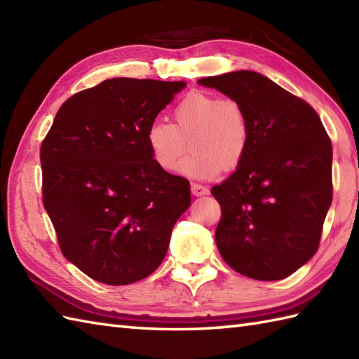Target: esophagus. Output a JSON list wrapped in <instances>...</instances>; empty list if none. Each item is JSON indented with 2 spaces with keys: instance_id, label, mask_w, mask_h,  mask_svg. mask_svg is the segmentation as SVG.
Here are the masks:
<instances>
[{
  "instance_id": "esophagus-1",
  "label": "esophagus",
  "mask_w": 359,
  "mask_h": 359,
  "mask_svg": "<svg viewBox=\"0 0 359 359\" xmlns=\"http://www.w3.org/2000/svg\"><path fill=\"white\" fill-rule=\"evenodd\" d=\"M191 193L194 196H205V194L210 193V189L205 185H201V184H191Z\"/></svg>"
}]
</instances>
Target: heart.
Returning <instances> with one entry per match:
<instances>
[{
	"label": "heart",
	"mask_w": 359,
	"mask_h": 359,
	"mask_svg": "<svg viewBox=\"0 0 359 359\" xmlns=\"http://www.w3.org/2000/svg\"><path fill=\"white\" fill-rule=\"evenodd\" d=\"M174 125L157 120L147 131L152 162L160 171H180L189 177L207 179L234 170L245 157L250 144V121L243 106L233 98L191 93L172 111ZM195 152L182 167L187 140Z\"/></svg>",
	"instance_id": "heart-1"
}]
</instances>
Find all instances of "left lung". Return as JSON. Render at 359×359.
Returning <instances> with one entry per match:
<instances>
[{"instance_id":"left-lung-1","label":"left lung","mask_w":359,"mask_h":359,"mask_svg":"<svg viewBox=\"0 0 359 359\" xmlns=\"http://www.w3.org/2000/svg\"><path fill=\"white\" fill-rule=\"evenodd\" d=\"M239 102L250 121L245 157L212 187L222 216L216 243L243 276L278 280L319 248L333 197L332 142L316 111L253 71L201 79Z\"/></svg>"}]
</instances>
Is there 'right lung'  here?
<instances>
[{"label": "right lung", "mask_w": 359, "mask_h": 359, "mask_svg": "<svg viewBox=\"0 0 359 359\" xmlns=\"http://www.w3.org/2000/svg\"><path fill=\"white\" fill-rule=\"evenodd\" d=\"M184 81L111 79L62 104L40 149L43 205L60 250L98 282L126 285L162 264L189 182L160 171L147 131Z\"/></svg>", "instance_id": "obj_1"}]
</instances>
